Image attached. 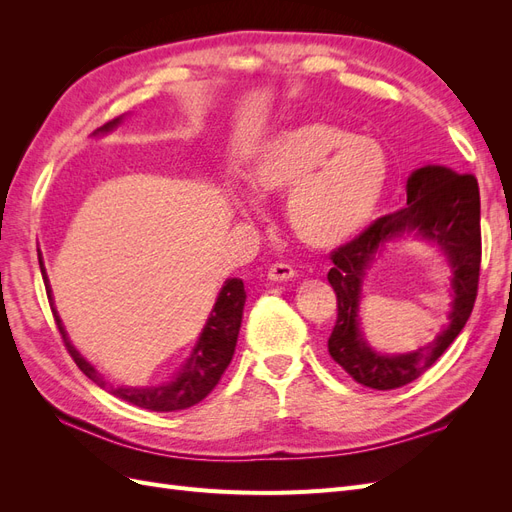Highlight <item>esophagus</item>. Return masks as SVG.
Listing matches in <instances>:
<instances>
[{
  "mask_svg": "<svg viewBox=\"0 0 512 512\" xmlns=\"http://www.w3.org/2000/svg\"><path fill=\"white\" fill-rule=\"evenodd\" d=\"M267 277L273 282H286L294 277V269L288 265V262H273L267 271Z\"/></svg>",
  "mask_w": 512,
  "mask_h": 512,
  "instance_id": "esophagus-1",
  "label": "esophagus"
}]
</instances>
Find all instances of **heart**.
<instances>
[{
	"label": "heart",
	"instance_id": "heart-1",
	"mask_svg": "<svg viewBox=\"0 0 512 512\" xmlns=\"http://www.w3.org/2000/svg\"><path fill=\"white\" fill-rule=\"evenodd\" d=\"M260 194H286V222L307 247L333 250L374 220L389 183V156L374 138L333 123L273 136L250 166Z\"/></svg>",
	"mask_w": 512,
	"mask_h": 512
}]
</instances>
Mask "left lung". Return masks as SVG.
<instances>
[{
  "label": "left lung",
  "instance_id": "8db88e82",
  "mask_svg": "<svg viewBox=\"0 0 512 512\" xmlns=\"http://www.w3.org/2000/svg\"><path fill=\"white\" fill-rule=\"evenodd\" d=\"M406 229L436 240L454 267L456 303L452 324L436 343L410 355L382 357L358 333L360 280L377 247ZM480 194L474 175H457L444 166L418 168L408 179V203L371 222L359 237L331 252L327 275L337 297V320L329 337L333 361L369 389L391 391L406 386L436 363L466 327L474 309L480 277Z\"/></svg>",
  "mask_w": 512,
  "mask_h": 512
}]
</instances>
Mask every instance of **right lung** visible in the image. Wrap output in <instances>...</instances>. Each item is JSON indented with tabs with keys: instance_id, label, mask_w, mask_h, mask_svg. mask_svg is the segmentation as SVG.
<instances>
[{
	"instance_id": "obj_1",
	"label": "right lung",
	"mask_w": 512,
	"mask_h": 512,
	"mask_svg": "<svg viewBox=\"0 0 512 512\" xmlns=\"http://www.w3.org/2000/svg\"><path fill=\"white\" fill-rule=\"evenodd\" d=\"M117 121L119 119H113L111 123H106L104 128H100V132L111 130L113 126H117ZM38 260H40V271H42L46 294L51 297V286H49V280H46V269L42 265L40 254H38ZM245 297L247 294H245L243 282L237 280V277L235 280H228L220 292L218 303H215L207 327H205L203 335H200L188 363L183 365L177 378H173L166 384H160V386H149V389H121V386L108 384L68 342V335H66L64 327H61V320L55 312L53 301H51V312H53L57 329L61 333V339H64V344H66V350L72 356V361L79 365L83 374L89 380H94L100 389H106L111 395L128 401V404L151 410V412H177V410H185V408L198 404V401H203L215 389V384L220 382V378L224 376L226 367L232 361V354H235Z\"/></svg>"
}]
</instances>
